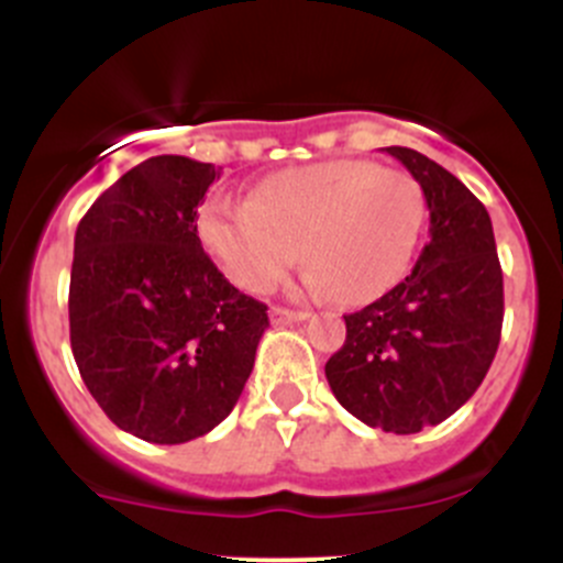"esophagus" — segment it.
<instances>
[{"mask_svg": "<svg viewBox=\"0 0 563 563\" xmlns=\"http://www.w3.org/2000/svg\"><path fill=\"white\" fill-rule=\"evenodd\" d=\"M272 316V323H291V321H305V318H310L308 310H288V308H272L269 310Z\"/></svg>", "mask_w": 563, "mask_h": 563, "instance_id": "esophagus-1", "label": "esophagus"}]
</instances>
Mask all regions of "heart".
<instances>
[{"label":"heart","instance_id":"1","mask_svg":"<svg viewBox=\"0 0 563 563\" xmlns=\"http://www.w3.org/2000/svg\"><path fill=\"white\" fill-rule=\"evenodd\" d=\"M422 223L424 196L411 174L345 157L266 176L250 203L209 198L196 234L250 294L269 291L302 245L316 291L371 302L406 277Z\"/></svg>","mask_w":563,"mask_h":563}]
</instances>
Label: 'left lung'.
Returning a JSON list of instances; mask_svg holds the SVG:
<instances>
[{
    "instance_id": "8db88e82",
    "label": "left lung",
    "mask_w": 563,
    "mask_h": 563,
    "mask_svg": "<svg viewBox=\"0 0 563 563\" xmlns=\"http://www.w3.org/2000/svg\"><path fill=\"white\" fill-rule=\"evenodd\" d=\"M419 181L430 240L413 272L345 318L327 382L345 411L387 433H419L457 411L487 376L504 321V275L479 198L439 163L387 146Z\"/></svg>"
}]
</instances>
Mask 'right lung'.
Instances as JSON below:
<instances>
[{
	"label": "right lung",
	"instance_id": "right-lung-1",
	"mask_svg": "<svg viewBox=\"0 0 563 563\" xmlns=\"http://www.w3.org/2000/svg\"><path fill=\"white\" fill-rule=\"evenodd\" d=\"M220 168L157 155L119 176L76 231L70 345L106 417L152 444L218 428L240 400L269 327L196 234Z\"/></svg>",
	"mask_w": 563,
	"mask_h": 563
}]
</instances>
